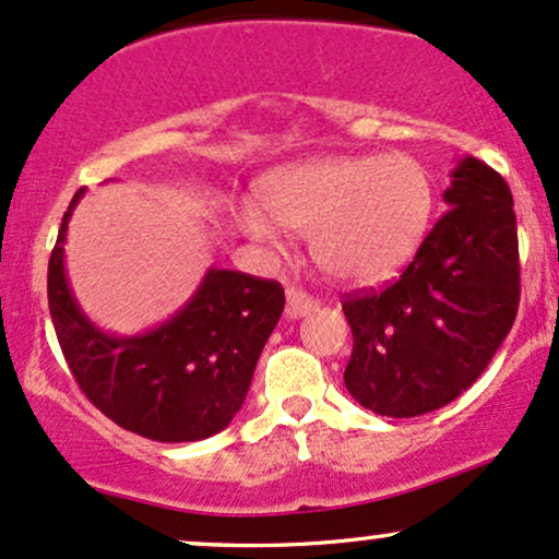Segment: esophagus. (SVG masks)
Returning a JSON list of instances; mask_svg holds the SVG:
<instances>
[{
  "mask_svg": "<svg viewBox=\"0 0 559 559\" xmlns=\"http://www.w3.org/2000/svg\"><path fill=\"white\" fill-rule=\"evenodd\" d=\"M317 300L311 298L306 290H300V287H290L287 290V319H300V317H308L311 311H317Z\"/></svg>",
  "mask_w": 559,
  "mask_h": 559,
  "instance_id": "34e87169",
  "label": "esophagus"
}]
</instances>
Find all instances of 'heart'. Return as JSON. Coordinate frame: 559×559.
I'll use <instances>...</instances> for the list:
<instances>
[{
  "label": "heart",
  "mask_w": 559,
  "mask_h": 559,
  "mask_svg": "<svg viewBox=\"0 0 559 559\" xmlns=\"http://www.w3.org/2000/svg\"><path fill=\"white\" fill-rule=\"evenodd\" d=\"M261 209L238 222L255 242L282 246V227L308 235L317 264L345 282H377L413 259L429 233L435 182L411 154L319 156L290 164L259 188Z\"/></svg>",
  "instance_id": "heart-1"
}]
</instances>
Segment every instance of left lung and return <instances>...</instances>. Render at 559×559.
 Returning a JSON list of instances; mask_svg holds the SVG:
<instances>
[{"label": "left lung", "instance_id": "left-lung-1", "mask_svg": "<svg viewBox=\"0 0 559 559\" xmlns=\"http://www.w3.org/2000/svg\"><path fill=\"white\" fill-rule=\"evenodd\" d=\"M444 203L400 280L343 300L353 332L345 386L379 416H424L463 395L521 304L513 193L502 175L468 156L452 169Z\"/></svg>", "mask_w": 559, "mask_h": 559}]
</instances>
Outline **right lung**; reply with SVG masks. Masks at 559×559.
Returning a JSON list of instances; mask_svg holds the SVG:
<instances>
[{
    "label": "right lung",
    "mask_w": 559,
    "mask_h": 559,
    "mask_svg": "<svg viewBox=\"0 0 559 559\" xmlns=\"http://www.w3.org/2000/svg\"><path fill=\"white\" fill-rule=\"evenodd\" d=\"M49 259V311L83 395L122 429L156 442H199L240 411L269 334L285 308L280 282L209 269L186 308L135 337L96 330L64 277V235Z\"/></svg>",
    "instance_id": "obj_1"
}]
</instances>
